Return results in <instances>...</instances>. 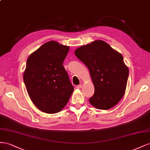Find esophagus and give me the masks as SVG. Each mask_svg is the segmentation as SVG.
<instances>
[{
	"label": "esophagus",
	"mask_w": 150,
	"mask_h": 150,
	"mask_svg": "<svg viewBox=\"0 0 150 150\" xmlns=\"http://www.w3.org/2000/svg\"><path fill=\"white\" fill-rule=\"evenodd\" d=\"M82 87V85H77V86H76V88H77V89H80Z\"/></svg>",
	"instance_id": "34e87169"
}]
</instances>
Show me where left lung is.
<instances>
[{
	"mask_svg": "<svg viewBox=\"0 0 150 150\" xmlns=\"http://www.w3.org/2000/svg\"><path fill=\"white\" fill-rule=\"evenodd\" d=\"M75 54L88 68L94 85L90 103L100 110L113 108L125 95L129 75L122 55L102 40L81 46Z\"/></svg>",
	"mask_w": 150,
	"mask_h": 150,
	"instance_id": "left-lung-1",
	"label": "left lung"
}]
</instances>
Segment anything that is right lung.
Returning <instances> with one entry per match:
<instances>
[{"label":"right lung","instance_id":"add662e5","mask_svg":"<svg viewBox=\"0 0 150 150\" xmlns=\"http://www.w3.org/2000/svg\"><path fill=\"white\" fill-rule=\"evenodd\" d=\"M69 46L54 41L41 46L29 55L23 79L28 95L38 109L47 114L61 111L74 92L63 65Z\"/></svg>","mask_w":150,"mask_h":150}]
</instances>
